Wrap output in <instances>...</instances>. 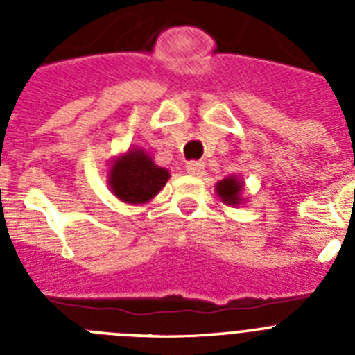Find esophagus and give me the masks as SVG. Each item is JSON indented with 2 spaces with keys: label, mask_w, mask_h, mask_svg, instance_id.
I'll use <instances>...</instances> for the list:
<instances>
[{
  "label": "esophagus",
  "mask_w": 355,
  "mask_h": 355,
  "mask_svg": "<svg viewBox=\"0 0 355 355\" xmlns=\"http://www.w3.org/2000/svg\"><path fill=\"white\" fill-rule=\"evenodd\" d=\"M187 172L192 175H197L202 172V163L200 162H188L187 163Z\"/></svg>",
  "instance_id": "esophagus-1"
}]
</instances>
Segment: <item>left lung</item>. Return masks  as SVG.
I'll return each mask as SVG.
<instances>
[{
    "mask_svg": "<svg viewBox=\"0 0 355 355\" xmlns=\"http://www.w3.org/2000/svg\"><path fill=\"white\" fill-rule=\"evenodd\" d=\"M216 193L220 197V200L227 206H238L241 202V190H243V183L238 180L236 175H229L225 180L216 183Z\"/></svg>",
    "mask_w": 355,
    "mask_h": 355,
    "instance_id": "8db88e82",
    "label": "left lung"
}]
</instances>
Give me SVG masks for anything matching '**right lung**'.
Masks as SVG:
<instances>
[{"instance_id":"right-lung-1","label":"right lung","mask_w":355,"mask_h":355,"mask_svg":"<svg viewBox=\"0 0 355 355\" xmlns=\"http://www.w3.org/2000/svg\"><path fill=\"white\" fill-rule=\"evenodd\" d=\"M171 178L167 168L158 167L144 149L133 147L112 162L108 187L126 205H146Z\"/></svg>"}]
</instances>
